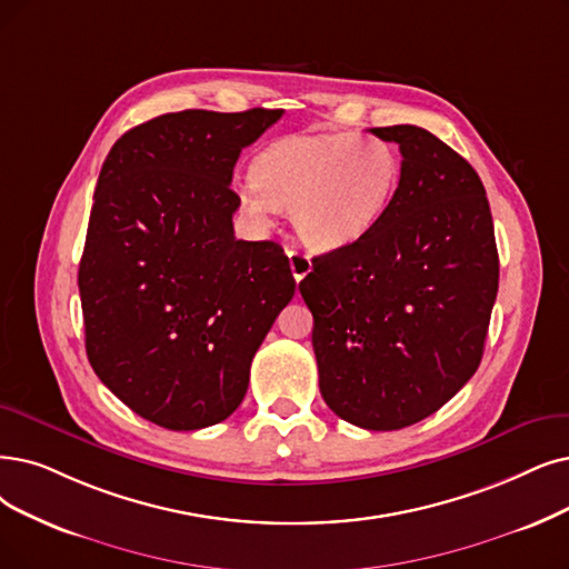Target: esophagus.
<instances>
[{"instance_id": "34e87169", "label": "esophagus", "mask_w": 569, "mask_h": 569, "mask_svg": "<svg viewBox=\"0 0 569 569\" xmlns=\"http://www.w3.org/2000/svg\"><path fill=\"white\" fill-rule=\"evenodd\" d=\"M289 266H291V276L297 282H301L308 272L312 270V261L310 254L299 252V249H289Z\"/></svg>"}]
</instances>
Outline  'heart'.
I'll use <instances>...</instances> for the list:
<instances>
[{
    "label": "heart",
    "mask_w": 569,
    "mask_h": 569,
    "mask_svg": "<svg viewBox=\"0 0 569 569\" xmlns=\"http://www.w3.org/2000/svg\"><path fill=\"white\" fill-rule=\"evenodd\" d=\"M399 179L401 163L390 142L357 132L289 134L254 158L240 200L257 217L289 210L303 242L338 249L382 219Z\"/></svg>",
    "instance_id": "1"
}]
</instances>
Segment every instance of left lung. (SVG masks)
<instances>
[{
  "label": "left lung",
  "mask_w": 569,
  "mask_h": 569,
  "mask_svg": "<svg viewBox=\"0 0 569 569\" xmlns=\"http://www.w3.org/2000/svg\"><path fill=\"white\" fill-rule=\"evenodd\" d=\"M403 156L388 212L352 244L312 261L320 392L357 427L392 431L437 413L476 373L499 259L481 177L418 126L371 128Z\"/></svg>",
  "instance_id": "8db88e82"
}]
</instances>
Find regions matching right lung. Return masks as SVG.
<instances>
[{
	"label": "right lung",
	"mask_w": 569,
	"mask_h": 569,
	"mask_svg": "<svg viewBox=\"0 0 569 569\" xmlns=\"http://www.w3.org/2000/svg\"><path fill=\"white\" fill-rule=\"evenodd\" d=\"M280 117L163 113L121 134L102 163L79 263L86 355L153 425L191 431L229 418L297 289L278 242L233 236L236 161Z\"/></svg>",
	"instance_id": "obj_1"
}]
</instances>
